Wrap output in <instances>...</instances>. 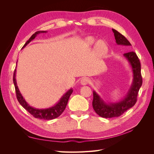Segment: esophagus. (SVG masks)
Here are the masks:
<instances>
[{
  "instance_id": "esophagus-1",
  "label": "esophagus",
  "mask_w": 154,
  "mask_h": 154,
  "mask_svg": "<svg viewBox=\"0 0 154 154\" xmlns=\"http://www.w3.org/2000/svg\"><path fill=\"white\" fill-rule=\"evenodd\" d=\"M88 82H89V80H88V78H83L81 79V80H80V83L82 85H87Z\"/></svg>"
}]
</instances>
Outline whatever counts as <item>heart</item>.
<instances>
[{
    "instance_id": "obj_1",
    "label": "heart",
    "mask_w": 154,
    "mask_h": 154,
    "mask_svg": "<svg viewBox=\"0 0 154 154\" xmlns=\"http://www.w3.org/2000/svg\"><path fill=\"white\" fill-rule=\"evenodd\" d=\"M86 42L88 45H92L95 42V39L92 36H88L85 39ZM95 51L97 55L101 56L103 54H105L108 50V48L106 43L103 40H98L96 42L95 45Z\"/></svg>"
}]
</instances>
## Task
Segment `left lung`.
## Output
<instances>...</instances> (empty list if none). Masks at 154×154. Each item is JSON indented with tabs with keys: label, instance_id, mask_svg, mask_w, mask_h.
<instances>
[{
	"label": "left lung",
	"instance_id": "1",
	"mask_svg": "<svg viewBox=\"0 0 154 154\" xmlns=\"http://www.w3.org/2000/svg\"><path fill=\"white\" fill-rule=\"evenodd\" d=\"M116 42L118 45L129 47L131 44L129 41L119 32L112 29ZM125 58L128 60L132 67L133 80L127 95L124 98L115 103H106L97 94L95 91H93L92 106L96 113L102 118H110L119 117L125 112L132 107L137 101V96L139 88L142 85L143 79L141 73V63L136 53L131 51L123 54Z\"/></svg>",
	"mask_w": 154,
	"mask_h": 154
}]
</instances>
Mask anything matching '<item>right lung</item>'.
I'll list each match as a JSON object with an SVG mask.
<instances>
[{"label":"right lung","mask_w":154,"mask_h":154,"mask_svg":"<svg viewBox=\"0 0 154 154\" xmlns=\"http://www.w3.org/2000/svg\"><path fill=\"white\" fill-rule=\"evenodd\" d=\"M44 32H47V31H36L35 33L32 35L30 37V38L26 42V43L24 44V46H23L22 48H25L26 46L30 42H31L32 40L35 39V37L37 36V35L40 34V33H44ZM15 77H16V69L13 73V83L15 88L17 98L18 102L20 103V104L24 107L26 110L28 111L33 116V117L38 119H40L49 120V119H53L57 118L62 114V112L64 111L65 109H66V107L67 106L69 97L71 95L72 92L73 91L72 88L71 89H69L66 93H65L61 98L60 99L58 103L57 104H55L54 106L49 107V108H48V109H36V108H34V107L30 106L28 103H27L24 97H23L19 89H18Z\"/></svg>","instance_id":"1"}]
</instances>
